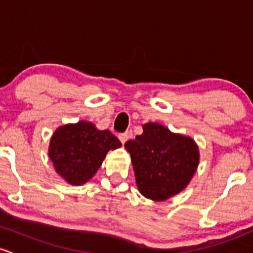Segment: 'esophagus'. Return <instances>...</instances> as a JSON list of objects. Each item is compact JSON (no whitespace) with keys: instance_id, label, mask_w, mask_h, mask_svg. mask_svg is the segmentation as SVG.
<instances>
[{"instance_id":"esophagus-1","label":"esophagus","mask_w":253,"mask_h":253,"mask_svg":"<svg viewBox=\"0 0 253 253\" xmlns=\"http://www.w3.org/2000/svg\"><path fill=\"white\" fill-rule=\"evenodd\" d=\"M119 140H121L122 144H126L127 141V139H129V134L127 132H122V134H119Z\"/></svg>"}]
</instances>
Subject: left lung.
<instances>
[{
	"mask_svg": "<svg viewBox=\"0 0 253 253\" xmlns=\"http://www.w3.org/2000/svg\"><path fill=\"white\" fill-rule=\"evenodd\" d=\"M144 132L126 142L140 192L165 201L190 183L199 165V148L192 139L173 134L166 126L147 123Z\"/></svg>",
	"mask_w": 253,
	"mask_h": 253,
	"instance_id": "left-lung-1",
	"label": "left lung"
}]
</instances>
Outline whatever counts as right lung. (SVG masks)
<instances>
[{"instance_id": "1", "label": "right lung", "mask_w": 253, "mask_h": 253, "mask_svg": "<svg viewBox=\"0 0 253 253\" xmlns=\"http://www.w3.org/2000/svg\"><path fill=\"white\" fill-rule=\"evenodd\" d=\"M121 146L111 131H101L92 123L83 121L54 131L48 156L62 178L73 185H82L95 175L106 153Z\"/></svg>"}]
</instances>
